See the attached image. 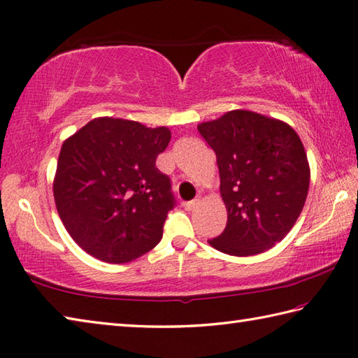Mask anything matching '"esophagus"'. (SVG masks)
Instances as JSON below:
<instances>
[{
    "mask_svg": "<svg viewBox=\"0 0 358 358\" xmlns=\"http://www.w3.org/2000/svg\"><path fill=\"white\" fill-rule=\"evenodd\" d=\"M199 199H194V200H191V201H185L183 203V208L185 209H187V211H191V209H194L195 206H197L199 205Z\"/></svg>",
    "mask_w": 358,
    "mask_h": 358,
    "instance_id": "1",
    "label": "esophagus"
}]
</instances>
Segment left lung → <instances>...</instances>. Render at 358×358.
<instances>
[{"mask_svg":"<svg viewBox=\"0 0 358 358\" xmlns=\"http://www.w3.org/2000/svg\"><path fill=\"white\" fill-rule=\"evenodd\" d=\"M215 152L228 222L209 245L229 256H253L281 242L309 192V161L296 131L279 119L233 110L199 124Z\"/></svg>","mask_w":358,"mask_h":358,"instance_id":"8db88e82","label":"left lung"}]
</instances>
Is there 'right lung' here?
Listing matches in <instances>:
<instances>
[{"label":"right lung","mask_w":358,"mask_h":358,"mask_svg":"<svg viewBox=\"0 0 358 358\" xmlns=\"http://www.w3.org/2000/svg\"><path fill=\"white\" fill-rule=\"evenodd\" d=\"M169 141L167 127L96 117L63 143L52 187L55 206L88 255L122 264L157 247L175 206L171 180L155 166Z\"/></svg>","instance_id":"1"}]
</instances>
